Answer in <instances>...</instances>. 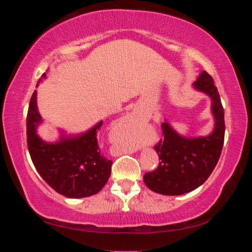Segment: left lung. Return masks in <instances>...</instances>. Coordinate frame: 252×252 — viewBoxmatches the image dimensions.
<instances>
[{"label":"left lung","mask_w":252,"mask_h":252,"mask_svg":"<svg viewBox=\"0 0 252 252\" xmlns=\"http://www.w3.org/2000/svg\"><path fill=\"white\" fill-rule=\"evenodd\" d=\"M193 87L211 97L215 130L211 134L188 139L173 131L168 122L161 125L163 136L155 146L159 164L144 174L148 188L157 193L180 195L197 189L212 173L222 151L224 141V111L213 79L202 71Z\"/></svg>","instance_id":"obj_1"}]
</instances>
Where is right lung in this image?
<instances>
[{"label":"right lung","mask_w":252,"mask_h":252,"mask_svg":"<svg viewBox=\"0 0 252 252\" xmlns=\"http://www.w3.org/2000/svg\"><path fill=\"white\" fill-rule=\"evenodd\" d=\"M42 76L45 78V73ZM40 122L34 91L27 116V141L34 167L43 180L67 198L90 197L99 192L109 180L112 165V161L101 155L97 143L96 133L103 122L83 134L63 138L57 143H46L39 138L36 126Z\"/></svg>","instance_id":"obj_1"}]
</instances>
